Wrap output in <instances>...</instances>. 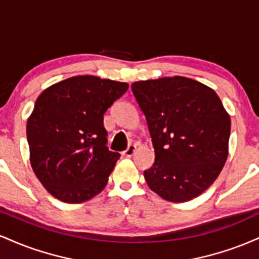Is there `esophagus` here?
<instances>
[{
	"mask_svg": "<svg viewBox=\"0 0 259 259\" xmlns=\"http://www.w3.org/2000/svg\"><path fill=\"white\" fill-rule=\"evenodd\" d=\"M135 151H136V146H135V145H129L126 150L123 151V156H124V157H132L133 154L135 153Z\"/></svg>",
	"mask_w": 259,
	"mask_h": 259,
	"instance_id": "obj_1",
	"label": "esophagus"
}]
</instances>
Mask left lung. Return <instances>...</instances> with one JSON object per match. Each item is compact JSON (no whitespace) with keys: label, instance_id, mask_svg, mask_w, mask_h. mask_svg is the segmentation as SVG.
Returning <instances> with one entry per match:
<instances>
[{"label":"left lung","instance_id":"1","mask_svg":"<svg viewBox=\"0 0 259 259\" xmlns=\"http://www.w3.org/2000/svg\"><path fill=\"white\" fill-rule=\"evenodd\" d=\"M146 117L154 163L148 187L170 202H186L214 183L228 158L230 117L213 89L185 76L132 85Z\"/></svg>","mask_w":259,"mask_h":259}]
</instances>
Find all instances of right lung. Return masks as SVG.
I'll return each mask as SVG.
<instances>
[{"mask_svg":"<svg viewBox=\"0 0 259 259\" xmlns=\"http://www.w3.org/2000/svg\"><path fill=\"white\" fill-rule=\"evenodd\" d=\"M126 82L78 75L41 92L26 123L31 168L53 197L81 203L107 185L120 154L107 147L103 115Z\"/></svg>","mask_w":259,"mask_h":259,"instance_id":"1","label":"right lung"}]
</instances>
